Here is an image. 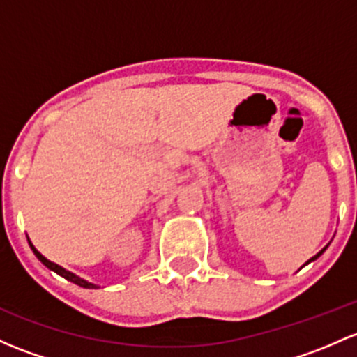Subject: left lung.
I'll return each instance as SVG.
<instances>
[{"mask_svg":"<svg viewBox=\"0 0 357 357\" xmlns=\"http://www.w3.org/2000/svg\"><path fill=\"white\" fill-rule=\"evenodd\" d=\"M328 245H330V243H328ZM328 245H327V246H325V248H324V250H320V251H318V253H317V255H314V257H311V258H310V260H307L305 265H307V264H311V261H314V260H317V258H318V257H320V255H324V251H325V250H327V248H328ZM305 265H303V267H305Z\"/></svg>","mask_w":357,"mask_h":357,"instance_id":"left-lung-1","label":"left lung"}]
</instances>
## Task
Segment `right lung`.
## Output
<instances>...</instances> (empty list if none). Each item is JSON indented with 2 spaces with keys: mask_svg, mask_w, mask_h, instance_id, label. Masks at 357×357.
Listing matches in <instances>:
<instances>
[{
  "mask_svg": "<svg viewBox=\"0 0 357 357\" xmlns=\"http://www.w3.org/2000/svg\"><path fill=\"white\" fill-rule=\"evenodd\" d=\"M27 239H29V238H27ZM29 245H30V248H32L33 255H36V257L39 258V261H40V264H43V265H46L47 268L52 270V272H56V273H58V275L65 277L66 280H70V282L77 284V286H80V287H85V289H97V287H99V286H96V284H92V282H87V280H85V279H82V277L75 275V273H73V272H70V270H66V268L59 267V265H58V264H54V261L47 260L46 257H43V255H40L39 251L36 250V246H33L32 243H30V239H29Z\"/></svg>",
  "mask_w": 357,
  "mask_h": 357,
  "instance_id": "1",
  "label": "right lung"
}]
</instances>
